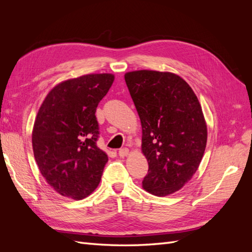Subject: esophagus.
<instances>
[{
  "mask_svg": "<svg viewBox=\"0 0 252 252\" xmlns=\"http://www.w3.org/2000/svg\"><path fill=\"white\" fill-rule=\"evenodd\" d=\"M128 152H129L128 148H121V149L119 150V156H120L121 158H124V157H126V156L128 155Z\"/></svg>",
  "mask_w": 252,
  "mask_h": 252,
  "instance_id": "esophagus-1",
  "label": "esophagus"
}]
</instances>
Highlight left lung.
Masks as SVG:
<instances>
[{
    "label": "left lung",
    "mask_w": 252,
    "mask_h": 252,
    "mask_svg": "<svg viewBox=\"0 0 252 252\" xmlns=\"http://www.w3.org/2000/svg\"><path fill=\"white\" fill-rule=\"evenodd\" d=\"M125 82L141 120L149 166L143 188L157 196L171 194L192 178L206 148L207 126L199 100L170 72H127Z\"/></svg>",
    "instance_id": "1"
}]
</instances>
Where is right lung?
<instances>
[{"instance_id":"right-lung-1","label":"right lung","mask_w":252,"mask_h":252,"mask_svg":"<svg viewBox=\"0 0 252 252\" xmlns=\"http://www.w3.org/2000/svg\"><path fill=\"white\" fill-rule=\"evenodd\" d=\"M114 77L86 74L59 84L47 94L33 125L35 162L63 196L82 200L97 187L108 157L96 146L95 111Z\"/></svg>"}]
</instances>
